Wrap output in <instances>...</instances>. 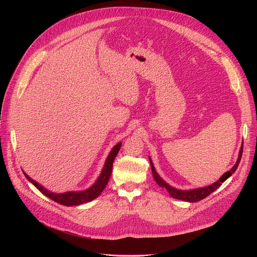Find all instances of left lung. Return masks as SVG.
<instances>
[{
  "mask_svg": "<svg viewBox=\"0 0 257 257\" xmlns=\"http://www.w3.org/2000/svg\"><path fill=\"white\" fill-rule=\"evenodd\" d=\"M241 154H242V146L240 148L239 150V154H238V158H237V161L236 164L233 166V168L230 170L226 172L223 176L220 178V180H218L217 182H214L213 184L209 185V186H206V187H201V188H196V190H192V191H180V190H176V188H174L172 186H170L169 184H167L163 179H161L158 174L156 173L154 167H153V164H152V160L150 158V164H151V169H152V174H153V177L156 181V183L163 188H166V190L169 192V194L171 195V197L173 198H176L178 200H183V201H187V202H197V201H200L202 199L206 198L207 196H209L211 193H213L217 188H219L222 183L227 179L231 176V175L235 172V170L237 169V166L239 164L240 161V158H241Z\"/></svg>",
  "mask_w": 257,
  "mask_h": 257,
  "instance_id": "1",
  "label": "left lung"
}]
</instances>
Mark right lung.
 <instances>
[{"label": "right lung", "instance_id": "right-lung-1", "mask_svg": "<svg viewBox=\"0 0 257 257\" xmlns=\"http://www.w3.org/2000/svg\"><path fill=\"white\" fill-rule=\"evenodd\" d=\"M120 146H121V143H118L116 146L113 147V149L111 150V152L109 153V155H108V157H107L105 166L103 168V171L100 175L99 179L90 188H88V190H86L84 192H69V193H64V194H54V193L48 192L46 188H44L42 185H39L33 179H31L28 176V175H26L25 173L24 174H25V176L27 177V179L31 181L35 185L37 190H39L44 195H46L47 197H49L53 201L57 202V203L65 205V206H73V205L83 204V203H86V202H89L93 199H96L103 192L105 186L108 183V180H109V178H110L113 160H114L115 156L117 155V153L119 151Z\"/></svg>", "mask_w": 257, "mask_h": 257}]
</instances>
